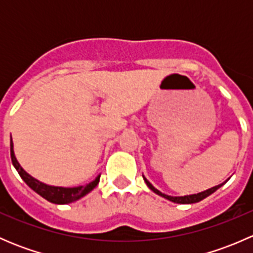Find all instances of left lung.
<instances>
[{
	"mask_svg": "<svg viewBox=\"0 0 253 253\" xmlns=\"http://www.w3.org/2000/svg\"><path fill=\"white\" fill-rule=\"evenodd\" d=\"M143 178H144V181H145V183H147V186L150 188V190L153 191V192L157 193V195H159V196H162V197H164L165 200H169V201H171V202H174V203H180V205H191V203L200 202V201L205 200L206 197L211 196L213 192H215V191L218 190L219 187H221V186H223L224 183H225L226 181H228V180H226L225 182L220 183V185H218V186H214V187L209 188V190L203 191V192L197 193V195H188V196H180V197H174V196H169V195H165V193H162L159 190H157V188H155L154 186H153L152 183H150L149 181H148L147 178L144 177V176H143Z\"/></svg>",
	"mask_w": 253,
	"mask_h": 253,
	"instance_id": "1",
	"label": "left lung"
}]
</instances>
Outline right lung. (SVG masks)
<instances>
[{
	"label": "right lung",
	"mask_w": 253,
	"mask_h": 253,
	"mask_svg": "<svg viewBox=\"0 0 253 253\" xmlns=\"http://www.w3.org/2000/svg\"><path fill=\"white\" fill-rule=\"evenodd\" d=\"M11 159L12 164L16 168L18 174H19L20 177L23 178V181H24L33 191H35L38 195L42 196V198H45L48 202L55 203V205H67V203H72L75 202V201L79 200V198L84 197V196L88 195L90 191H93L94 188L96 187V185L99 183V180H100V175H98L95 177V180L89 182L86 186H77V187H60V186H50L44 182H40L39 180H37V178H34L33 176L28 174V172L19 165L16 155H14L12 137Z\"/></svg>",
	"instance_id": "add662e5"
}]
</instances>
